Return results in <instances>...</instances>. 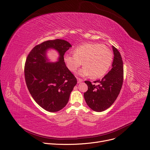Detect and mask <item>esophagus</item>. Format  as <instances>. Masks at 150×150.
Returning a JSON list of instances; mask_svg holds the SVG:
<instances>
[{
  "mask_svg": "<svg viewBox=\"0 0 150 150\" xmlns=\"http://www.w3.org/2000/svg\"><path fill=\"white\" fill-rule=\"evenodd\" d=\"M77 83H81L82 82H83L82 79H79V78H77Z\"/></svg>",
  "mask_w": 150,
  "mask_h": 150,
  "instance_id": "obj_1",
  "label": "esophagus"
}]
</instances>
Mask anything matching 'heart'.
Returning <instances> with one entry per match:
<instances>
[{
    "mask_svg": "<svg viewBox=\"0 0 150 150\" xmlns=\"http://www.w3.org/2000/svg\"><path fill=\"white\" fill-rule=\"evenodd\" d=\"M64 61L68 68L76 71L83 63L85 65L77 74L82 77L99 78L107 73L112 61L111 51L98 43L83 44L76 47L74 54H66Z\"/></svg>",
    "mask_w": 150,
    "mask_h": 150,
    "instance_id": "obj_1",
    "label": "heart"
}]
</instances>
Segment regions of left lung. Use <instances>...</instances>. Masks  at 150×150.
Here are the masks:
<instances>
[{"mask_svg": "<svg viewBox=\"0 0 150 150\" xmlns=\"http://www.w3.org/2000/svg\"><path fill=\"white\" fill-rule=\"evenodd\" d=\"M114 59L112 68L101 80L96 81V86L90 81H85L88 89L84 93L86 104L91 110L102 112L110 107L120 91L124 78L123 61L119 51L112 46Z\"/></svg>", "mask_w": 150, "mask_h": 150, "instance_id": "1", "label": "left lung"}]
</instances>
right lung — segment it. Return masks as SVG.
<instances>
[{
  "label": "right lung",
  "mask_w": 150,
  "mask_h": 150,
  "mask_svg": "<svg viewBox=\"0 0 150 150\" xmlns=\"http://www.w3.org/2000/svg\"><path fill=\"white\" fill-rule=\"evenodd\" d=\"M71 47L64 40H47L34 47L26 60L25 77L28 89L36 102L49 112L64 108L77 84L76 78L64 62L65 52ZM50 49L59 54L55 63L47 56Z\"/></svg>",
  "instance_id": "obj_1"
}]
</instances>
